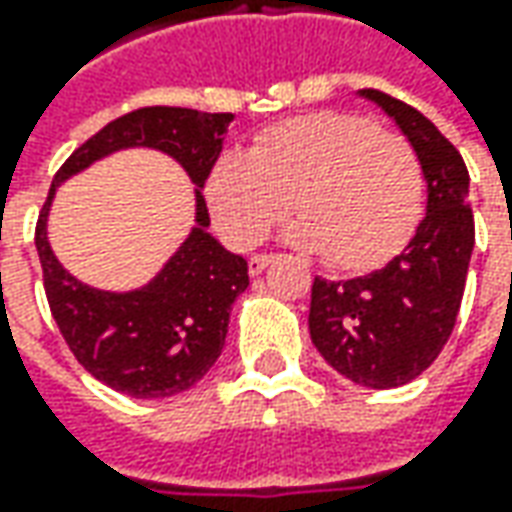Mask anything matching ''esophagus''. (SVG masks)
Segmentation results:
<instances>
[{
  "instance_id": "esophagus-1",
  "label": "esophagus",
  "mask_w": 512,
  "mask_h": 512,
  "mask_svg": "<svg viewBox=\"0 0 512 512\" xmlns=\"http://www.w3.org/2000/svg\"><path fill=\"white\" fill-rule=\"evenodd\" d=\"M273 262V256H267V253H259V256H250V262H247V270H250V276H259L267 265Z\"/></svg>"
}]
</instances>
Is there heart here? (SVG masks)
Returning <instances> with one entry per match:
<instances>
[{
    "instance_id": "heart-1",
    "label": "heart",
    "mask_w": 512,
    "mask_h": 512,
    "mask_svg": "<svg viewBox=\"0 0 512 512\" xmlns=\"http://www.w3.org/2000/svg\"><path fill=\"white\" fill-rule=\"evenodd\" d=\"M207 205L227 242L253 247L293 205L287 239L339 270H370L410 239L424 207L416 148L359 113L322 110L267 128L207 176Z\"/></svg>"
}]
</instances>
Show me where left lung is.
I'll use <instances>...</instances> for the list:
<instances>
[{"label": "left lung", "instance_id": "left-lung-1", "mask_svg": "<svg viewBox=\"0 0 512 512\" xmlns=\"http://www.w3.org/2000/svg\"><path fill=\"white\" fill-rule=\"evenodd\" d=\"M396 119L422 159L427 213L416 236L382 270L347 282H313L310 339L344 379L387 390L422 376L453 333L476 242L470 176L439 128L382 90H359Z\"/></svg>", "mask_w": 512, "mask_h": 512}]
</instances>
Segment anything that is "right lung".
Masks as SVG:
<instances>
[{"label": "right lung", "mask_w": 512, "mask_h": 512, "mask_svg": "<svg viewBox=\"0 0 512 512\" xmlns=\"http://www.w3.org/2000/svg\"><path fill=\"white\" fill-rule=\"evenodd\" d=\"M233 113L139 108L108 122L56 170L36 222V253L45 293L70 353L93 379L136 399H165L190 390L222 356L230 307L245 293L247 262L210 233L202 187L216 165ZM125 147L173 155L197 185V227L145 288L110 294L79 283L58 265L47 242L55 187L73 172Z\"/></svg>", "instance_id": "1"}]
</instances>
